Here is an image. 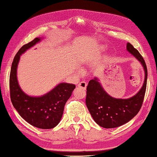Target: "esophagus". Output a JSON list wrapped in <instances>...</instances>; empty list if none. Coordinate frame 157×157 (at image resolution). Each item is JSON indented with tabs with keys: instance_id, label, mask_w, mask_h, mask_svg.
<instances>
[{
	"instance_id": "obj_1",
	"label": "esophagus",
	"mask_w": 157,
	"mask_h": 157,
	"mask_svg": "<svg viewBox=\"0 0 157 157\" xmlns=\"http://www.w3.org/2000/svg\"><path fill=\"white\" fill-rule=\"evenodd\" d=\"M78 88H80L81 90H86L87 83H86V82H85V81H82L78 85Z\"/></svg>"
}]
</instances>
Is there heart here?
I'll return each instance as SVG.
<instances>
[{"instance_id": "heart-1", "label": "heart", "mask_w": 157, "mask_h": 157, "mask_svg": "<svg viewBox=\"0 0 157 157\" xmlns=\"http://www.w3.org/2000/svg\"><path fill=\"white\" fill-rule=\"evenodd\" d=\"M104 47H101V49H104Z\"/></svg>"}]
</instances>
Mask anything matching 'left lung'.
I'll return each mask as SVG.
<instances>
[{"instance_id":"obj_1","label":"left lung","mask_w":157,"mask_h":157,"mask_svg":"<svg viewBox=\"0 0 157 157\" xmlns=\"http://www.w3.org/2000/svg\"><path fill=\"white\" fill-rule=\"evenodd\" d=\"M127 50L140 62L145 71V80L138 93L128 99L114 98L104 90L97 77L90 81L87 87L86 103L88 109L94 122L106 129L118 127L130 121L139 112L145 97L147 78L145 62L129 42Z\"/></svg>"}]
</instances>
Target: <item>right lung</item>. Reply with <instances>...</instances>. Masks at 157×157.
<instances>
[{
  "instance_id": "1",
  "label": "right lung",
  "mask_w": 157,
  "mask_h": 157,
  "mask_svg": "<svg viewBox=\"0 0 157 157\" xmlns=\"http://www.w3.org/2000/svg\"><path fill=\"white\" fill-rule=\"evenodd\" d=\"M43 37H36L23 46L12 62L10 76V98L21 117L35 127L43 129L54 128L60 122L66 102L71 97L75 85L60 83L47 94L39 97L28 95L22 90L17 80V67L20 56Z\"/></svg>"
}]
</instances>
